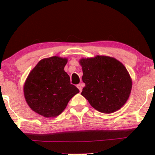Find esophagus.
<instances>
[{"label": "esophagus", "mask_w": 155, "mask_h": 155, "mask_svg": "<svg viewBox=\"0 0 155 155\" xmlns=\"http://www.w3.org/2000/svg\"><path fill=\"white\" fill-rule=\"evenodd\" d=\"M77 87L79 90V91L81 92V90H82V84H78Z\"/></svg>", "instance_id": "1"}]
</instances>
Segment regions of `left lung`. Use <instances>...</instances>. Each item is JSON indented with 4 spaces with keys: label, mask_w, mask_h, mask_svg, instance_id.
<instances>
[{
    "label": "left lung",
    "mask_w": 155,
    "mask_h": 155,
    "mask_svg": "<svg viewBox=\"0 0 155 155\" xmlns=\"http://www.w3.org/2000/svg\"><path fill=\"white\" fill-rule=\"evenodd\" d=\"M82 81L85 87L81 92L90 104L97 111L111 114L118 111L128 100L132 79L121 62L104 55L81 58Z\"/></svg>",
    "instance_id": "1"
}]
</instances>
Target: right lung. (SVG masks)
Segmentation results:
<instances>
[{"label":"right lung","instance_id":"add662e5","mask_svg":"<svg viewBox=\"0 0 155 155\" xmlns=\"http://www.w3.org/2000/svg\"><path fill=\"white\" fill-rule=\"evenodd\" d=\"M67 58L58 56L44 58L30 72L24 84V96L29 107L47 118L58 117L68 103L79 93L64 71Z\"/></svg>","mask_w":155,"mask_h":155}]
</instances>
